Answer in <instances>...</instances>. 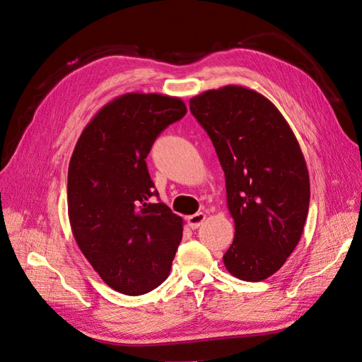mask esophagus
I'll use <instances>...</instances> for the list:
<instances>
[{
  "label": "esophagus",
  "mask_w": 362,
  "mask_h": 362,
  "mask_svg": "<svg viewBox=\"0 0 362 362\" xmlns=\"http://www.w3.org/2000/svg\"><path fill=\"white\" fill-rule=\"evenodd\" d=\"M204 219H206V214H203V212L194 214V215L188 216V226H189L192 230H195V228H198V227H200V226L203 224Z\"/></svg>",
  "instance_id": "34e87169"
}]
</instances>
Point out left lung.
Listing matches in <instances>:
<instances>
[{
  "label": "left lung",
  "instance_id": "obj_1",
  "mask_svg": "<svg viewBox=\"0 0 362 362\" xmlns=\"http://www.w3.org/2000/svg\"><path fill=\"white\" fill-rule=\"evenodd\" d=\"M189 108L226 174L236 233L224 264L243 281H263L293 252L308 215L310 176L298 139L275 105L247 87L207 90Z\"/></svg>",
  "mask_w": 362,
  "mask_h": 362
}]
</instances>
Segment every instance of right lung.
Returning <instances> with one entry per match:
<instances>
[{
	"label": "right lung",
	"instance_id": "obj_1",
	"mask_svg": "<svg viewBox=\"0 0 362 362\" xmlns=\"http://www.w3.org/2000/svg\"><path fill=\"white\" fill-rule=\"evenodd\" d=\"M186 114L182 99L126 93L91 119L69 162L74 238L99 276L136 296L167 279L183 219L158 203L146 158L158 135Z\"/></svg>",
	"mask_w": 362,
	"mask_h": 362
}]
</instances>
